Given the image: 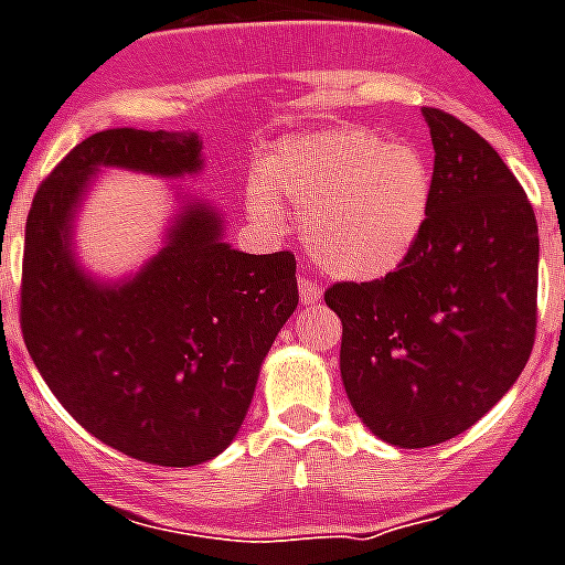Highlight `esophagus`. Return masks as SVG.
I'll use <instances>...</instances> for the list:
<instances>
[{
  "label": "esophagus",
  "mask_w": 565,
  "mask_h": 565,
  "mask_svg": "<svg viewBox=\"0 0 565 565\" xmlns=\"http://www.w3.org/2000/svg\"><path fill=\"white\" fill-rule=\"evenodd\" d=\"M297 286H300V300L306 302V306H309V302H317L320 297H323V286H320L317 279L300 277V282H297Z\"/></svg>",
  "instance_id": "obj_1"
}]
</instances>
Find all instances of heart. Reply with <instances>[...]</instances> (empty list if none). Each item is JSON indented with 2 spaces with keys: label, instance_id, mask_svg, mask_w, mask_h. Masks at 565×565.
<instances>
[{
  "label": "heart",
  "instance_id": "b5f03b06",
  "mask_svg": "<svg viewBox=\"0 0 565 565\" xmlns=\"http://www.w3.org/2000/svg\"><path fill=\"white\" fill-rule=\"evenodd\" d=\"M433 175L409 143L370 129L286 138L268 152L248 207L279 227L277 202L300 216L302 245L326 274L377 279L395 271L427 225Z\"/></svg>",
  "mask_w": 565,
  "mask_h": 565
}]
</instances>
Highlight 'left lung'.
<instances>
[{"instance_id": "obj_1", "label": "left lung", "mask_w": 565, "mask_h": 565, "mask_svg": "<svg viewBox=\"0 0 565 565\" xmlns=\"http://www.w3.org/2000/svg\"><path fill=\"white\" fill-rule=\"evenodd\" d=\"M433 149L427 225L404 263L334 282L340 375L377 439L433 447L465 433L514 386L537 334V218L500 152L424 106Z\"/></svg>"}]
</instances>
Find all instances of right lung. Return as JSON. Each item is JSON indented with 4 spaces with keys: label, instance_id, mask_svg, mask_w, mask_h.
Segmentation results:
<instances>
[{
    "label": "right lung",
    "instance_id": "right-lung-1",
    "mask_svg": "<svg viewBox=\"0 0 565 565\" xmlns=\"http://www.w3.org/2000/svg\"><path fill=\"white\" fill-rule=\"evenodd\" d=\"M199 156L195 132L92 135L42 181L25 225L28 355L74 422L161 468L202 465L233 441L259 366L300 300L297 259L233 250L216 213L195 199L138 277L97 286L74 265L68 225L97 167L184 175L202 167Z\"/></svg>",
    "mask_w": 565,
    "mask_h": 565
}]
</instances>
